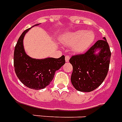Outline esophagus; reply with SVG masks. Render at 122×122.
<instances>
[{"label": "esophagus", "mask_w": 122, "mask_h": 122, "mask_svg": "<svg viewBox=\"0 0 122 122\" xmlns=\"http://www.w3.org/2000/svg\"><path fill=\"white\" fill-rule=\"evenodd\" d=\"M70 59V56H66L65 57V61H66V62H68Z\"/></svg>", "instance_id": "1"}]
</instances>
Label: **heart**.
<instances>
[{"label":"heart","instance_id":"heart-1","mask_svg":"<svg viewBox=\"0 0 122 122\" xmlns=\"http://www.w3.org/2000/svg\"><path fill=\"white\" fill-rule=\"evenodd\" d=\"M96 34L94 31L78 30L68 31L60 36V41L65 46L72 47L73 51L82 53L89 49L94 44Z\"/></svg>","mask_w":122,"mask_h":122}]
</instances>
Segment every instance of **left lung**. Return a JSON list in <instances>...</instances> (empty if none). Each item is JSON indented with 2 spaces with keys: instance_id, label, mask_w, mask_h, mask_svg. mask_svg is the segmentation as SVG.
<instances>
[{
  "instance_id": "8db88e82",
  "label": "left lung",
  "mask_w": 122,
  "mask_h": 122,
  "mask_svg": "<svg viewBox=\"0 0 122 122\" xmlns=\"http://www.w3.org/2000/svg\"><path fill=\"white\" fill-rule=\"evenodd\" d=\"M102 39L97 41L85 54L73 56L70 59L73 66L71 81L77 91L91 92L106 78L111 51L106 38Z\"/></svg>"
}]
</instances>
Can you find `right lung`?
I'll return each mask as SVG.
<instances>
[{
  "mask_svg": "<svg viewBox=\"0 0 122 122\" xmlns=\"http://www.w3.org/2000/svg\"><path fill=\"white\" fill-rule=\"evenodd\" d=\"M39 25L37 24L33 26ZM31 27V28H32ZM24 31L18 39L14 52V70L20 80L30 89H44L52 80L55 72L65 65V57L35 59L26 53L23 46L25 35L30 29Z\"/></svg>",
  "mask_w": 122,
  "mask_h": 122,
  "instance_id": "right-lung-1",
  "label": "right lung"
}]
</instances>
